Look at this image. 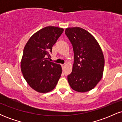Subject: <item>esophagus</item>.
Instances as JSON below:
<instances>
[{"instance_id": "34e87169", "label": "esophagus", "mask_w": 122, "mask_h": 122, "mask_svg": "<svg viewBox=\"0 0 122 122\" xmlns=\"http://www.w3.org/2000/svg\"><path fill=\"white\" fill-rule=\"evenodd\" d=\"M61 66H62V69H64V68H65V64H63V65H61Z\"/></svg>"}]
</instances>
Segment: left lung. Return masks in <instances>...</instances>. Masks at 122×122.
Returning a JSON list of instances; mask_svg holds the SVG:
<instances>
[{"label":"left lung","instance_id":"obj_1","mask_svg":"<svg viewBox=\"0 0 122 122\" xmlns=\"http://www.w3.org/2000/svg\"><path fill=\"white\" fill-rule=\"evenodd\" d=\"M65 34L72 45L74 64L68 81L73 90L85 92L91 90L103 76L104 58L94 37L80 27L66 29Z\"/></svg>","mask_w":122,"mask_h":122}]
</instances>
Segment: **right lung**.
<instances>
[{"instance_id": "add662e5", "label": "right lung", "mask_w": 122, "mask_h": 122, "mask_svg": "<svg viewBox=\"0 0 122 122\" xmlns=\"http://www.w3.org/2000/svg\"><path fill=\"white\" fill-rule=\"evenodd\" d=\"M63 31L62 28L54 26L43 28L30 37L23 49L21 71L30 87L40 93L52 91L61 77V65L49 60Z\"/></svg>"}]
</instances>
